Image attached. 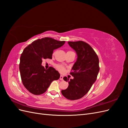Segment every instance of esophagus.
Segmentation results:
<instances>
[{
  "label": "esophagus",
  "instance_id": "obj_1",
  "mask_svg": "<svg viewBox=\"0 0 128 128\" xmlns=\"http://www.w3.org/2000/svg\"><path fill=\"white\" fill-rule=\"evenodd\" d=\"M60 80H64V76H63L62 75H61V76H60Z\"/></svg>",
  "mask_w": 128,
  "mask_h": 128
}]
</instances>
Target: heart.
I'll return each instance as SVG.
<instances>
[{"mask_svg":"<svg viewBox=\"0 0 128 128\" xmlns=\"http://www.w3.org/2000/svg\"><path fill=\"white\" fill-rule=\"evenodd\" d=\"M56 67H57L58 70H59L61 72H64V66H62L58 65V66H57Z\"/></svg>","mask_w":128,"mask_h":128,"instance_id":"b5f03b06","label":"heart"}]
</instances>
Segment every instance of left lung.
I'll list each match as a JSON object with an SVG mask.
<instances>
[{
	"mask_svg": "<svg viewBox=\"0 0 128 128\" xmlns=\"http://www.w3.org/2000/svg\"><path fill=\"white\" fill-rule=\"evenodd\" d=\"M68 43L75 51L77 58L70 73L74 78L69 80L68 77H64L69 86L61 93L65 98L74 100L82 98L90 90L99 72V61L94 50L86 42L78 41Z\"/></svg>",
	"mask_w": 128,
	"mask_h": 128,
	"instance_id": "left-lung-1",
	"label": "left lung"
}]
</instances>
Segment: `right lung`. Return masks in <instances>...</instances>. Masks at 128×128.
<instances>
[{
	"instance_id": "add662e5",
	"label": "right lung",
	"mask_w": 128,
	"mask_h": 128,
	"mask_svg": "<svg viewBox=\"0 0 128 128\" xmlns=\"http://www.w3.org/2000/svg\"><path fill=\"white\" fill-rule=\"evenodd\" d=\"M64 41H58L45 37L33 42L21 54L19 64L21 80L30 93L40 95L44 94L54 80L60 78L59 72L50 67L45 69L42 60L51 59L53 51L61 47Z\"/></svg>"
}]
</instances>
